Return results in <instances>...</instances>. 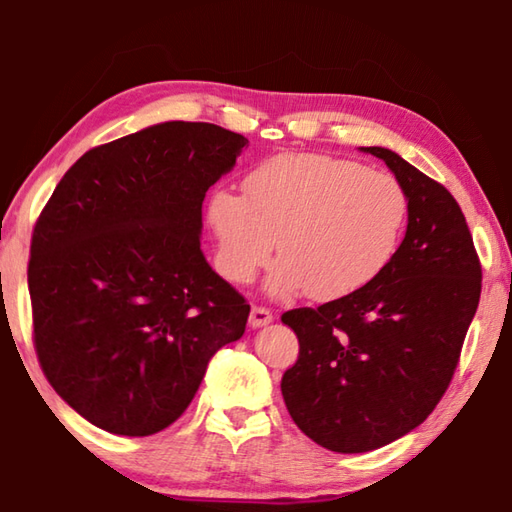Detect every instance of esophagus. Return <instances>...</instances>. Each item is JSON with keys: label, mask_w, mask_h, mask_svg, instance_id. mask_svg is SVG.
<instances>
[{"label": "esophagus", "mask_w": 512, "mask_h": 512, "mask_svg": "<svg viewBox=\"0 0 512 512\" xmlns=\"http://www.w3.org/2000/svg\"><path fill=\"white\" fill-rule=\"evenodd\" d=\"M250 327H264L268 323H273V311L266 309V307H259L255 305L253 309H250Z\"/></svg>", "instance_id": "1"}]
</instances>
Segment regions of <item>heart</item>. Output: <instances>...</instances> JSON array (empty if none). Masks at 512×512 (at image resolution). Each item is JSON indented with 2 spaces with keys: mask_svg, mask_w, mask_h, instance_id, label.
<instances>
[{
  "mask_svg": "<svg viewBox=\"0 0 512 512\" xmlns=\"http://www.w3.org/2000/svg\"><path fill=\"white\" fill-rule=\"evenodd\" d=\"M406 212L393 176L329 155H275L244 178V196L221 187L207 203L223 277L253 282L277 246L268 293L307 289L316 300L350 296L384 273Z\"/></svg>",
  "mask_w": 512,
  "mask_h": 512,
  "instance_id": "heart-1",
  "label": "heart"
}]
</instances>
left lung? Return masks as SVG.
Here are the masks:
<instances>
[{
    "label": "left lung",
    "mask_w": 512,
    "mask_h": 512,
    "mask_svg": "<svg viewBox=\"0 0 512 512\" xmlns=\"http://www.w3.org/2000/svg\"><path fill=\"white\" fill-rule=\"evenodd\" d=\"M363 151L404 189V241L368 287L282 314L300 343L282 377L284 404L305 436L341 454L384 447L429 418L481 298V262L456 198L397 153Z\"/></svg>",
    "instance_id": "obj_1"
}]
</instances>
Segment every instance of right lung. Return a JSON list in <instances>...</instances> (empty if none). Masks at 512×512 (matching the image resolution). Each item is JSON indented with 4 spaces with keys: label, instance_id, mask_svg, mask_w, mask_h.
Here are the masks:
<instances>
[{
    "label": "right lung",
    "instance_id": "add662e5",
    "mask_svg": "<svg viewBox=\"0 0 512 512\" xmlns=\"http://www.w3.org/2000/svg\"><path fill=\"white\" fill-rule=\"evenodd\" d=\"M248 140L167 121L94 146L31 237L33 345L54 391L99 429L151 436L185 413L250 305L201 250L203 201Z\"/></svg>",
    "mask_w": 512,
    "mask_h": 512
}]
</instances>
